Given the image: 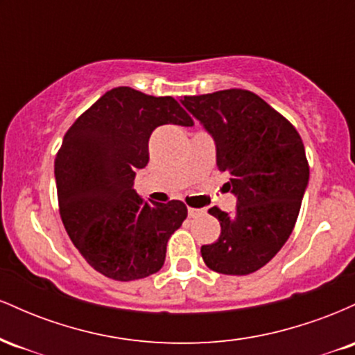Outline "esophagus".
Here are the masks:
<instances>
[{"label":"esophagus","mask_w":355,"mask_h":355,"mask_svg":"<svg viewBox=\"0 0 355 355\" xmlns=\"http://www.w3.org/2000/svg\"><path fill=\"white\" fill-rule=\"evenodd\" d=\"M200 215H203V210L202 209H189V217L190 218H197V217H200Z\"/></svg>","instance_id":"34e87169"}]
</instances>
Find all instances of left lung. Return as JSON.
<instances>
[{
    "label": "left lung",
    "instance_id": "8db88e82",
    "mask_svg": "<svg viewBox=\"0 0 355 355\" xmlns=\"http://www.w3.org/2000/svg\"><path fill=\"white\" fill-rule=\"evenodd\" d=\"M182 105L214 137L217 166L230 175L234 214L211 207L220 237L202 245L207 267L247 275L277 255L294 230L309 183L305 148L295 126L248 89L183 96Z\"/></svg>",
    "mask_w": 355,
    "mask_h": 355
}]
</instances>
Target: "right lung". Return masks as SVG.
<instances>
[{
    "label": "right lung",
    "instance_id": "1",
    "mask_svg": "<svg viewBox=\"0 0 355 355\" xmlns=\"http://www.w3.org/2000/svg\"><path fill=\"white\" fill-rule=\"evenodd\" d=\"M193 125L172 96L110 89L70 126L55 158L60 215L85 260L120 282L164 266L166 242L187 218L180 200L145 202L133 189L160 125Z\"/></svg>",
    "mask_w": 355,
    "mask_h": 355
}]
</instances>
